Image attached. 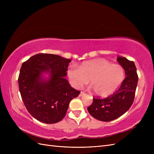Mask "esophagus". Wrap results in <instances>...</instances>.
I'll return each instance as SVG.
<instances>
[{
    "label": "esophagus",
    "instance_id": "34e87169",
    "mask_svg": "<svg viewBox=\"0 0 154 154\" xmlns=\"http://www.w3.org/2000/svg\"><path fill=\"white\" fill-rule=\"evenodd\" d=\"M84 94H85V92H81L80 94H79V96H82L83 95H84Z\"/></svg>",
    "mask_w": 154,
    "mask_h": 154
}]
</instances>
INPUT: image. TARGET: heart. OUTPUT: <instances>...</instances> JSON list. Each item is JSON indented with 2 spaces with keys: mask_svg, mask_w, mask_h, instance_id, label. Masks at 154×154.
I'll return each instance as SVG.
<instances>
[{
  "mask_svg": "<svg viewBox=\"0 0 154 154\" xmlns=\"http://www.w3.org/2000/svg\"><path fill=\"white\" fill-rule=\"evenodd\" d=\"M67 76L71 84L80 88L90 80L93 91L97 96H109L118 89L125 78L123 67L112 64L103 58L83 62L78 69L74 66L69 67Z\"/></svg>",
  "mask_w": 154,
  "mask_h": 154,
  "instance_id": "obj_1",
  "label": "heart"
}]
</instances>
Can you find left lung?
<instances>
[{"label": "left lung", "instance_id": "1", "mask_svg": "<svg viewBox=\"0 0 154 154\" xmlns=\"http://www.w3.org/2000/svg\"><path fill=\"white\" fill-rule=\"evenodd\" d=\"M117 61L125 71L126 78L122 85L105 98L94 97L92 103L87 107L92 117L101 122H110L122 116L132 106L135 97L138 82L135 63L125 57H118Z\"/></svg>", "mask_w": 154, "mask_h": 154}]
</instances>
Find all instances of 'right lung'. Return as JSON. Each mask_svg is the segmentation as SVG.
Returning a JSON list of instances; mask_svg holds the SVG:
<instances>
[{"label": "right lung", "instance_id": "1", "mask_svg": "<svg viewBox=\"0 0 154 154\" xmlns=\"http://www.w3.org/2000/svg\"><path fill=\"white\" fill-rule=\"evenodd\" d=\"M71 62L58 55L39 53L22 63L18 79L20 95L27 111L39 122H60L70 101L80 94L64 78ZM48 72L50 78L44 80L41 74Z\"/></svg>", "mask_w": 154, "mask_h": 154}]
</instances>
